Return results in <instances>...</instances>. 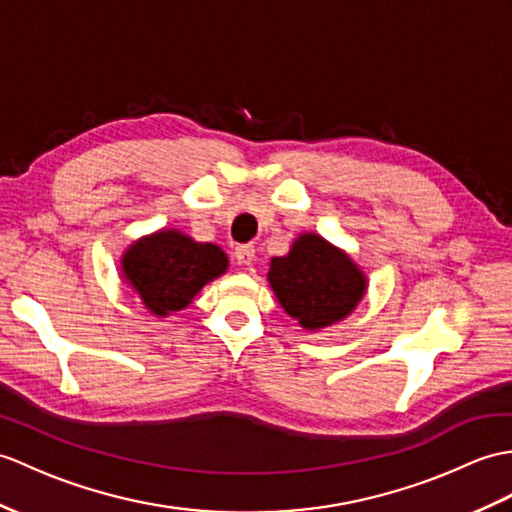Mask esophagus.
<instances>
[{"label": "esophagus", "mask_w": 512, "mask_h": 512, "mask_svg": "<svg viewBox=\"0 0 512 512\" xmlns=\"http://www.w3.org/2000/svg\"><path fill=\"white\" fill-rule=\"evenodd\" d=\"M235 259H237V264L251 266L255 261V246L253 244H240L235 248Z\"/></svg>", "instance_id": "1"}]
</instances>
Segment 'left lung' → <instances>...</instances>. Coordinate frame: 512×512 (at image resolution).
<instances>
[{"label": "left lung", "instance_id": "1", "mask_svg": "<svg viewBox=\"0 0 512 512\" xmlns=\"http://www.w3.org/2000/svg\"><path fill=\"white\" fill-rule=\"evenodd\" d=\"M268 281L285 314L316 331L347 318L366 292L358 264L316 233H303L290 253L270 259Z\"/></svg>", "mask_w": 512, "mask_h": 512}]
</instances>
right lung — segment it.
Wrapping results in <instances>:
<instances>
[{"label":"right lung","mask_w":512,"mask_h":512,"mask_svg":"<svg viewBox=\"0 0 512 512\" xmlns=\"http://www.w3.org/2000/svg\"><path fill=\"white\" fill-rule=\"evenodd\" d=\"M227 268L229 259L220 246L196 242L176 229L141 237L122 257V277L159 318L183 310Z\"/></svg>","instance_id":"obj_1"}]
</instances>
